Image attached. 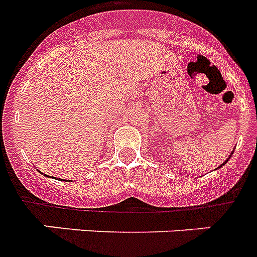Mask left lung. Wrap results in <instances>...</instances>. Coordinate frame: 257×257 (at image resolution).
I'll list each match as a JSON object with an SVG mask.
<instances>
[{"mask_svg":"<svg viewBox=\"0 0 257 257\" xmlns=\"http://www.w3.org/2000/svg\"><path fill=\"white\" fill-rule=\"evenodd\" d=\"M228 160H230V158H228ZM228 160H227V161H228ZM227 161H226V162H227ZM226 162H224V164H226ZM224 164H223V165H224Z\"/></svg>","mask_w":257,"mask_h":257,"instance_id":"obj_1","label":"left lung"}]
</instances>
